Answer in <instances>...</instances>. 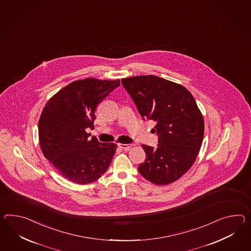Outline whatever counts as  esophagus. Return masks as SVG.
Instances as JSON below:
<instances>
[{"label": "esophagus", "instance_id": "1", "mask_svg": "<svg viewBox=\"0 0 251 251\" xmlns=\"http://www.w3.org/2000/svg\"><path fill=\"white\" fill-rule=\"evenodd\" d=\"M118 145H119V147L122 148L124 151H128L132 146L131 144H123V143H119Z\"/></svg>", "mask_w": 251, "mask_h": 251}]
</instances>
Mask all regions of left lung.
I'll return each mask as SVG.
<instances>
[{"label":"left lung","mask_w":251,"mask_h":251,"mask_svg":"<svg viewBox=\"0 0 251 251\" xmlns=\"http://www.w3.org/2000/svg\"><path fill=\"white\" fill-rule=\"evenodd\" d=\"M143 120L156 123L158 147L142 144L145 162L138 171L151 183L168 185L182 177L195 162L204 136V119L184 86L154 75L122 80Z\"/></svg>","instance_id":"8db88e82"}]
</instances>
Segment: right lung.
<instances>
[{
	"mask_svg": "<svg viewBox=\"0 0 251 251\" xmlns=\"http://www.w3.org/2000/svg\"><path fill=\"white\" fill-rule=\"evenodd\" d=\"M120 86V80H75L50 99L39 120L43 155L61 176L76 184L103 175L116 152L115 143H100L86 128H94L98 104Z\"/></svg>",
	"mask_w": 251,
	"mask_h": 251,
	"instance_id": "right-lung-1",
	"label": "right lung"
}]
</instances>
